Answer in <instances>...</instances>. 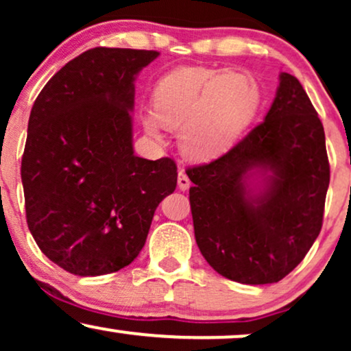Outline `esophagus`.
Masks as SVG:
<instances>
[{
	"label": "esophagus",
	"instance_id": "esophagus-1",
	"mask_svg": "<svg viewBox=\"0 0 351 351\" xmlns=\"http://www.w3.org/2000/svg\"><path fill=\"white\" fill-rule=\"evenodd\" d=\"M189 186H191V181H189L186 173H184L183 170H180L178 171V188L181 189V191H186Z\"/></svg>",
	"mask_w": 351,
	"mask_h": 351
}]
</instances>
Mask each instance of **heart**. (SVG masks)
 <instances>
[{
    "label": "heart",
    "mask_w": 351,
    "mask_h": 351,
    "mask_svg": "<svg viewBox=\"0 0 351 351\" xmlns=\"http://www.w3.org/2000/svg\"><path fill=\"white\" fill-rule=\"evenodd\" d=\"M261 106V87L244 71L183 67L163 75L153 90V112L143 128L162 138L165 125L180 128V147L199 162L223 155L251 125Z\"/></svg>",
    "instance_id": "1"
}]
</instances>
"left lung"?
I'll return each mask as SVG.
<instances>
[{"label": "left lung", "mask_w": 351, "mask_h": 351, "mask_svg": "<svg viewBox=\"0 0 351 351\" xmlns=\"http://www.w3.org/2000/svg\"><path fill=\"white\" fill-rule=\"evenodd\" d=\"M186 175L196 244L217 274L263 285L292 272L320 234L330 183L324 125L299 79L280 72L264 122Z\"/></svg>", "instance_id": "left-lung-1"}]
</instances>
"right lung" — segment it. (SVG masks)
I'll use <instances>...</instances> for the list:
<instances>
[{
    "instance_id": "add662e5",
    "label": "right lung",
    "mask_w": 351,
    "mask_h": 351,
    "mask_svg": "<svg viewBox=\"0 0 351 351\" xmlns=\"http://www.w3.org/2000/svg\"><path fill=\"white\" fill-rule=\"evenodd\" d=\"M158 56L88 49L56 72L31 110L21 162L27 228L44 256L75 276L130 264L176 188L175 162L140 158L132 143L135 77Z\"/></svg>"
}]
</instances>
